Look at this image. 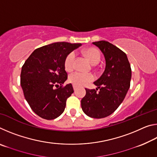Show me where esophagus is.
<instances>
[{
    "label": "esophagus",
    "instance_id": "34e87169",
    "mask_svg": "<svg viewBox=\"0 0 157 157\" xmlns=\"http://www.w3.org/2000/svg\"><path fill=\"white\" fill-rule=\"evenodd\" d=\"M73 89H74V90H75V89H77V86H75V85H73Z\"/></svg>",
    "mask_w": 157,
    "mask_h": 157
}]
</instances>
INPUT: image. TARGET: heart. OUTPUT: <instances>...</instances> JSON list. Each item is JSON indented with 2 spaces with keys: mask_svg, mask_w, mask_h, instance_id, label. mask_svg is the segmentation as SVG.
I'll return each mask as SVG.
<instances>
[{
  "mask_svg": "<svg viewBox=\"0 0 157 157\" xmlns=\"http://www.w3.org/2000/svg\"><path fill=\"white\" fill-rule=\"evenodd\" d=\"M84 55L90 63L92 64H97L99 63L101 58L100 52L99 50L94 47H90L85 48L83 50ZM75 61V53L71 52L66 56L64 61V67L67 71H71L73 70L74 63ZM94 79V77L91 74L89 73H73L69 77V81L71 83L78 86H84L89 84Z\"/></svg>",
  "mask_w": 157,
  "mask_h": 157,
  "instance_id": "obj_1",
  "label": "heart"
}]
</instances>
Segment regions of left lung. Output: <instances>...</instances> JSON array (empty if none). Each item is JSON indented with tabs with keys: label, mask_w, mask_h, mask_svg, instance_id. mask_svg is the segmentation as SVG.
Returning <instances> with one entry per match:
<instances>
[{
	"label": "left lung",
	"mask_w": 157,
	"mask_h": 157,
	"mask_svg": "<svg viewBox=\"0 0 157 157\" xmlns=\"http://www.w3.org/2000/svg\"><path fill=\"white\" fill-rule=\"evenodd\" d=\"M104 55L105 70L94 82L95 89H86L81 100L84 113L94 118H102L115 111L125 98L130 86L132 70L125 53L106 41L93 42ZM98 90L99 92H97Z\"/></svg>",
	"instance_id": "obj_1"
}]
</instances>
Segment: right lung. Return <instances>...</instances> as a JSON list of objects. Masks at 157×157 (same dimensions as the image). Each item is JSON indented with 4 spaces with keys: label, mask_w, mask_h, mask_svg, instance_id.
<instances>
[{
    "label": "right lung",
    "mask_w": 157,
    "mask_h": 157,
    "mask_svg": "<svg viewBox=\"0 0 157 157\" xmlns=\"http://www.w3.org/2000/svg\"><path fill=\"white\" fill-rule=\"evenodd\" d=\"M81 44L57 42L36 48L22 66L21 86L26 101L41 118L52 120L66 107L67 98L74 92L67 79L64 61Z\"/></svg>",
    "instance_id": "right-lung-1"
}]
</instances>
